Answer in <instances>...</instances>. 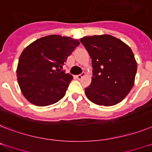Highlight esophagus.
Listing matches in <instances>:
<instances>
[{"label":"esophagus","instance_id":"34e87169","mask_svg":"<svg viewBox=\"0 0 152 152\" xmlns=\"http://www.w3.org/2000/svg\"><path fill=\"white\" fill-rule=\"evenodd\" d=\"M84 76H85V72H82V73L80 74V75H77V76H76V78L78 79V80H81V79H82Z\"/></svg>","mask_w":152,"mask_h":152}]
</instances>
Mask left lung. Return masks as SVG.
Masks as SVG:
<instances>
[{
  "label": "left lung",
  "mask_w": 152,
  "mask_h": 152,
  "mask_svg": "<svg viewBox=\"0 0 152 152\" xmlns=\"http://www.w3.org/2000/svg\"><path fill=\"white\" fill-rule=\"evenodd\" d=\"M80 42L92 59V81L85 88L87 98L102 106L119 103L131 91L137 73V61L130 48L106 34L84 37Z\"/></svg>",
  "instance_id": "obj_1"
}]
</instances>
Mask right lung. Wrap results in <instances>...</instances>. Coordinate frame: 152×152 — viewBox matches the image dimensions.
I'll use <instances>...</instances> for the list:
<instances>
[{"instance_id":"add662e5","label":"right lung","mask_w":152,"mask_h":152,"mask_svg":"<svg viewBox=\"0 0 152 152\" xmlns=\"http://www.w3.org/2000/svg\"><path fill=\"white\" fill-rule=\"evenodd\" d=\"M79 44L71 37L49 35L23 50L16 72L21 91L30 103L50 105L65 96L73 77L61 69Z\"/></svg>"}]
</instances>
